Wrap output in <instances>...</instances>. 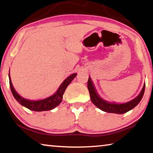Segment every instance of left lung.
Returning <instances> with one entry per match:
<instances>
[{
	"mask_svg": "<svg viewBox=\"0 0 153 153\" xmlns=\"http://www.w3.org/2000/svg\"><path fill=\"white\" fill-rule=\"evenodd\" d=\"M87 86H88L91 101L94 105L97 106L100 110L106 111V112L119 114L127 112L129 110H132L133 108H134L141 101L143 95H144L145 90V84H144V86H143L140 93L135 99L124 103H116L108 102L99 95L98 93H97L95 88H94L91 77H88V85Z\"/></svg>",
	"mask_w": 153,
	"mask_h": 153,
	"instance_id": "left-lung-1",
	"label": "left lung"
}]
</instances>
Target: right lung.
Returning <instances> with one entry per match:
<instances>
[{
  "mask_svg": "<svg viewBox=\"0 0 153 153\" xmlns=\"http://www.w3.org/2000/svg\"><path fill=\"white\" fill-rule=\"evenodd\" d=\"M77 74H71L66 79H65L63 82L60 84L59 88H58L56 92L52 94V96L49 97L45 98L44 99H41V100L34 101L30 100V99H26L21 97L17 92L16 91L15 88L13 86L12 82L11 80L10 74H9V85H10V88L11 93L13 94L14 98L16 99L19 103H20L22 105L29 109V110L36 111H48L51 110L52 109L55 108L59 104L61 103L62 96L65 93V91L66 90L67 86L71 83V81L76 77Z\"/></svg>",
  "mask_w": 153,
  "mask_h": 153,
  "instance_id": "right-lung-1",
  "label": "right lung"
}]
</instances>
